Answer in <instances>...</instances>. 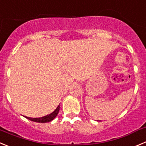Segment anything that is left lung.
Returning a JSON list of instances; mask_svg holds the SVG:
<instances>
[{"instance_id":"8db88e82","label":"left lung","mask_w":146,"mask_h":146,"mask_svg":"<svg viewBox=\"0 0 146 146\" xmlns=\"http://www.w3.org/2000/svg\"><path fill=\"white\" fill-rule=\"evenodd\" d=\"M99 121H100V122H101V121H102V120H99Z\"/></svg>"}]
</instances>
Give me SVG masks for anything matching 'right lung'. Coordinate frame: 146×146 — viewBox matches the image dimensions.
Masks as SVG:
<instances>
[{"label":"right lung","mask_w":146,"mask_h":146,"mask_svg":"<svg viewBox=\"0 0 146 146\" xmlns=\"http://www.w3.org/2000/svg\"><path fill=\"white\" fill-rule=\"evenodd\" d=\"M60 110V105L58 106L55 110H54L53 112H52L51 114H47L46 116L42 117H38V118H33V117H25L26 118H27L28 119L31 121H33V122H42V123H45V122H49L50 121L53 120L54 118L56 117V116L58 115V112H59Z\"/></svg>","instance_id":"add662e5"}]
</instances>
